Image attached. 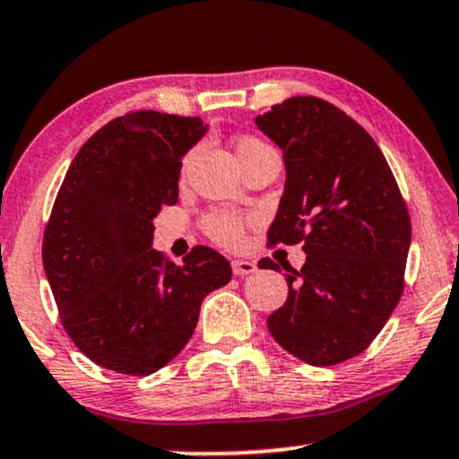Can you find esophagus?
<instances>
[{
    "mask_svg": "<svg viewBox=\"0 0 459 459\" xmlns=\"http://www.w3.org/2000/svg\"><path fill=\"white\" fill-rule=\"evenodd\" d=\"M233 273L237 277H246L256 273V264L249 263V260H233Z\"/></svg>",
    "mask_w": 459,
    "mask_h": 459,
    "instance_id": "obj_1",
    "label": "esophagus"
}]
</instances>
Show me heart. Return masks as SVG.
Wrapping results in <instances>:
<instances>
[{"mask_svg":"<svg viewBox=\"0 0 459 459\" xmlns=\"http://www.w3.org/2000/svg\"><path fill=\"white\" fill-rule=\"evenodd\" d=\"M264 142H260L256 137H241L237 142V156L243 159V156L260 152V150H266ZM205 233L212 237L213 241L222 243V246H239L243 239V222L241 218L233 216V213H226V212H216L210 213L205 218Z\"/></svg>","mask_w":459,"mask_h":459,"instance_id":"obj_1","label":"heart"}]
</instances>
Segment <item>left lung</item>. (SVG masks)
<instances>
[{"instance_id": "obj_1", "label": "left lung", "mask_w": 459, "mask_h": 459, "mask_svg": "<svg viewBox=\"0 0 459 459\" xmlns=\"http://www.w3.org/2000/svg\"><path fill=\"white\" fill-rule=\"evenodd\" d=\"M256 125L286 162L269 246L307 254L300 271L283 266L288 300L266 326L294 358L333 367L367 350L403 297L407 203L375 139L333 103L290 97ZM258 266L280 271L271 258Z\"/></svg>"}]
</instances>
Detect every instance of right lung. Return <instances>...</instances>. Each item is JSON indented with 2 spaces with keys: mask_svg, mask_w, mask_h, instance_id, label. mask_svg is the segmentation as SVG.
<instances>
[{
  "mask_svg": "<svg viewBox=\"0 0 459 459\" xmlns=\"http://www.w3.org/2000/svg\"><path fill=\"white\" fill-rule=\"evenodd\" d=\"M190 116L139 109L109 120L69 165L42 260L63 328L103 368L146 377L171 362L229 260L196 246L178 266L152 247V220L178 203L182 156L205 135Z\"/></svg>",
  "mask_w": 459,
  "mask_h": 459,
  "instance_id": "add662e5",
  "label": "right lung"
}]
</instances>
